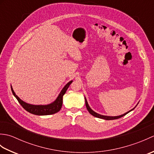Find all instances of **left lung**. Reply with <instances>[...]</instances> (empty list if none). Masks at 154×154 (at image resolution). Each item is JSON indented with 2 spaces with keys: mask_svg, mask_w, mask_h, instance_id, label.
<instances>
[{
  "mask_svg": "<svg viewBox=\"0 0 154 154\" xmlns=\"http://www.w3.org/2000/svg\"><path fill=\"white\" fill-rule=\"evenodd\" d=\"M85 104H86V107H87V109L88 111H89V113H90L91 114H92L93 116H95V117H97V118H99V119H104V120H115V119H120V118L122 117V116H125L126 114H128V112H130V111L133 110L134 109H135L136 106H137V105H136V106L133 109H132V110H129L128 112H126V113H124V114H122V115L117 116H104V115H101V114H98V113H97V112H94V111H93L92 109H91V108H90V106H89V104H88L87 100V99H86V98H85Z\"/></svg>",
  "mask_w": 154,
  "mask_h": 154,
  "instance_id": "1",
  "label": "left lung"
}]
</instances>
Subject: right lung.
<instances>
[{"label":"right lung","mask_w":154,"mask_h":154,"mask_svg":"<svg viewBox=\"0 0 154 154\" xmlns=\"http://www.w3.org/2000/svg\"><path fill=\"white\" fill-rule=\"evenodd\" d=\"M72 82H73V81H71L65 85V86L63 88V89L61 90L60 94H59L55 100L52 103L46 104V105H34V104H30L25 103L24 101L21 100L17 95H16L12 87L11 90L12 94H14V96L16 98V99L18 100V103L20 104L26 110L28 111V112L39 116L50 115V114H55L60 110L62 106V103H63V96L64 95V94L66 93V91L67 90L68 87H69Z\"/></svg>","instance_id":"1"}]
</instances>
